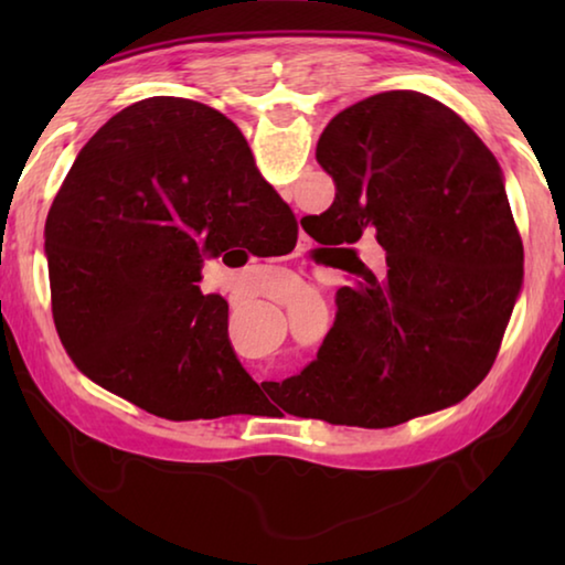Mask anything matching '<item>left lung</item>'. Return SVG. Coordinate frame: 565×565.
<instances>
[{
    "mask_svg": "<svg viewBox=\"0 0 565 565\" xmlns=\"http://www.w3.org/2000/svg\"><path fill=\"white\" fill-rule=\"evenodd\" d=\"M317 161L337 199L301 226L339 246L353 286L284 401L361 428L458 404L491 371L523 279L499 161L454 109L408 89L339 111ZM361 237L382 246L379 275L358 259Z\"/></svg>",
    "mask_w": 565,
    "mask_h": 565,
    "instance_id": "1",
    "label": "left lung"
}]
</instances>
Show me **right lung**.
Masks as SVG:
<instances>
[{"instance_id":"right-lung-1","label":"right lung","mask_w":565,"mask_h":565,"mask_svg":"<svg viewBox=\"0 0 565 565\" xmlns=\"http://www.w3.org/2000/svg\"><path fill=\"white\" fill-rule=\"evenodd\" d=\"M296 232L224 114L179 97L131 104L82 149L46 216L66 353L154 416L246 414L259 386L228 343V303L196 284L204 256L252 242L294 248Z\"/></svg>"}]
</instances>
